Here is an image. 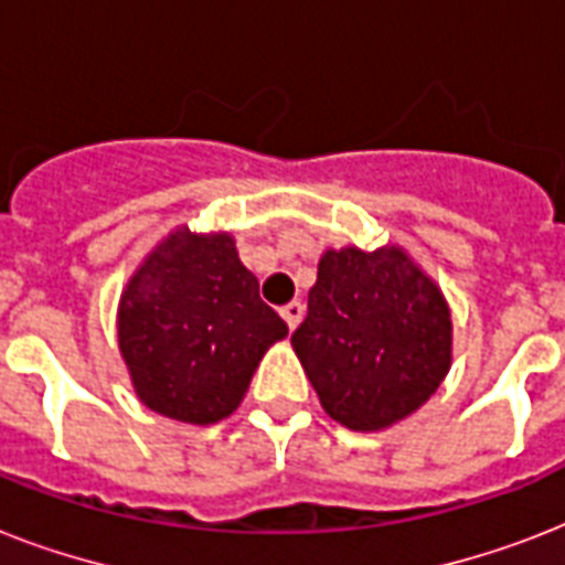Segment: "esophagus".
I'll list each match as a JSON object with an SVG mask.
<instances>
[{
    "label": "esophagus",
    "instance_id": "34e87169",
    "mask_svg": "<svg viewBox=\"0 0 565 565\" xmlns=\"http://www.w3.org/2000/svg\"><path fill=\"white\" fill-rule=\"evenodd\" d=\"M281 317H284V322L290 326V331H296L301 322V317H305V305H301V301H290V305H284Z\"/></svg>",
    "mask_w": 565,
    "mask_h": 565
}]
</instances>
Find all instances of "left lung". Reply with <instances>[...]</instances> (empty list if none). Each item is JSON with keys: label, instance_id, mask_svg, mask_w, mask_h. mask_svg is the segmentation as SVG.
Instances as JSON below:
<instances>
[{"label": "left lung", "instance_id": "obj_1", "mask_svg": "<svg viewBox=\"0 0 565 565\" xmlns=\"http://www.w3.org/2000/svg\"><path fill=\"white\" fill-rule=\"evenodd\" d=\"M451 308L402 246L326 248L292 352L322 411L349 430H386L451 370Z\"/></svg>", "mask_w": 565, "mask_h": 565}]
</instances>
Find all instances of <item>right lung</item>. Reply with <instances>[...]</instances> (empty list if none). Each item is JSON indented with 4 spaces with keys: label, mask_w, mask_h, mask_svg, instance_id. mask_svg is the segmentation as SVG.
Masks as SVG:
<instances>
[{
    "label": "right lung",
    "mask_w": 565,
    "mask_h": 565,
    "mask_svg": "<svg viewBox=\"0 0 565 565\" xmlns=\"http://www.w3.org/2000/svg\"><path fill=\"white\" fill-rule=\"evenodd\" d=\"M287 337L228 231L179 225L137 264L117 308V343L137 398L188 425L237 411L257 363Z\"/></svg>",
    "instance_id": "obj_1"
}]
</instances>
